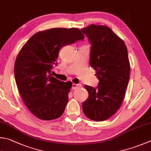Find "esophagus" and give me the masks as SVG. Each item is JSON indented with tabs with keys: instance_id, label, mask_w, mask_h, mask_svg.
<instances>
[{
	"instance_id": "1",
	"label": "esophagus",
	"mask_w": 151,
	"mask_h": 151,
	"mask_svg": "<svg viewBox=\"0 0 151 151\" xmlns=\"http://www.w3.org/2000/svg\"><path fill=\"white\" fill-rule=\"evenodd\" d=\"M80 87H81V84L73 83L72 89L73 90H75V89H78V88H80Z\"/></svg>"
}]
</instances>
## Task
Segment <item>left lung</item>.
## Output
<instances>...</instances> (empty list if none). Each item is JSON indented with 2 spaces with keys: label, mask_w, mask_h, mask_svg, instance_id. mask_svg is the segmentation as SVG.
<instances>
[{
  "label": "left lung",
  "mask_w": 151,
  "mask_h": 151,
  "mask_svg": "<svg viewBox=\"0 0 151 151\" xmlns=\"http://www.w3.org/2000/svg\"><path fill=\"white\" fill-rule=\"evenodd\" d=\"M81 31L91 43V66L96 71L99 85H85L89 98L82 104L90 120L101 122L120 109L129 79L130 64L124 41L106 25L91 24Z\"/></svg>",
  "instance_id": "obj_1"
}]
</instances>
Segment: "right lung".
Returning <instances> with one entry per match:
<instances>
[{
	"instance_id": "1",
	"label": "right lung",
	"mask_w": 151,
	"mask_h": 151,
	"mask_svg": "<svg viewBox=\"0 0 151 151\" xmlns=\"http://www.w3.org/2000/svg\"><path fill=\"white\" fill-rule=\"evenodd\" d=\"M84 38L78 28H52L31 37L18 53L14 76L25 106L42 120L58 118L64 113L72 83L51 76V70L65 45Z\"/></svg>"
}]
</instances>
